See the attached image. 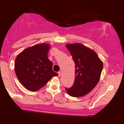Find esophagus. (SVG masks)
Wrapping results in <instances>:
<instances>
[{
  "label": "esophagus",
  "mask_w": 124,
  "mask_h": 124,
  "mask_svg": "<svg viewBox=\"0 0 124 124\" xmlns=\"http://www.w3.org/2000/svg\"><path fill=\"white\" fill-rule=\"evenodd\" d=\"M58 73V76H59V77H60V76H61V72H59L58 73Z\"/></svg>",
  "instance_id": "obj_1"
}]
</instances>
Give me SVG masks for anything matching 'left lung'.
<instances>
[{"label":"left lung","instance_id":"obj_1","mask_svg":"<svg viewBox=\"0 0 124 124\" xmlns=\"http://www.w3.org/2000/svg\"><path fill=\"white\" fill-rule=\"evenodd\" d=\"M75 62V79L72 87L66 89L69 95L81 97L89 94L101 78L103 64L94 50L79 43L66 45Z\"/></svg>","mask_w":124,"mask_h":124}]
</instances>
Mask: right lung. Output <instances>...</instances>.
Masks as SVG:
<instances>
[{
	"instance_id": "add662e5",
	"label": "right lung",
	"mask_w": 124,
	"mask_h": 124,
	"mask_svg": "<svg viewBox=\"0 0 124 124\" xmlns=\"http://www.w3.org/2000/svg\"><path fill=\"white\" fill-rule=\"evenodd\" d=\"M50 48L48 43L37 44L25 49L15 59L16 75L29 90H38L52 77L58 76L52 70V62L48 58Z\"/></svg>"
}]
</instances>
